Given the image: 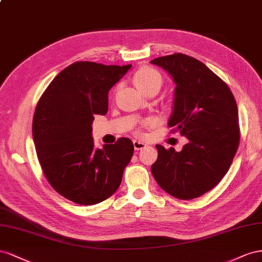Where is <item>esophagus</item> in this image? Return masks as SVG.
<instances>
[{
    "label": "esophagus",
    "instance_id": "esophagus-1",
    "mask_svg": "<svg viewBox=\"0 0 262 262\" xmlns=\"http://www.w3.org/2000/svg\"><path fill=\"white\" fill-rule=\"evenodd\" d=\"M133 144H134V148H135V150H140V149H143L144 147L147 146L145 143H143V141H139L136 139L133 140Z\"/></svg>",
    "mask_w": 262,
    "mask_h": 262
}]
</instances>
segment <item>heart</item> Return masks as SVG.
<instances>
[{
  "mask_svg": "<svg viewBox=\"0 0 262 262\" xmlns=\"http://www.w3.org/2000/svg\"><path fill=\"white\" fill-rule=\"evenodd\" d=\"M134 83L140 90L146 92L148 89L152 86H160L162 83V78L158 71H156L149 67H141L133 76Z\"/></svg>",
  "mask_w": 262,
  "mask_h": 262,
  "instance_id": "1",
  "label": "heart"
}]
</instances>
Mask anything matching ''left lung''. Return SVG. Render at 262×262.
Instances as JSON below:
<instances>
[{
  "mask_svg": "<svg viewBox=\"0 0 262 262\" xmlns=\"http://www.w3.org/2000/svg\"><path fill=\"white\" fill-rule=\"evenodd\" d=\"M176 83L168 126L188 139L181 151L156 145L151 173L160 188L177 199L192 200L215 188L233 162L239 145L238 110L233 93L220 77L183 54L150 61Z\"/></svg>",
  "mask_w": 262,
  "mask_h": 262,
  "instance_id": "1",
  "label": "left lung"
}]
</instances>
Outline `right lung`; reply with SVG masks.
I'll return each instance as SVG.
<instances>
[{
    "instance_id": "obj_1",
    "label": "right lung",
    "mask_w": 262,
    "mask_h": 262,
    "mask_svg": "<svg viewBox=\"0 0 262 262\" xmlns=\"http://www.w3.org/2000/svg\"><path fill=\"white\" fill-rule=\"evenodd\" d=\"M130 67L74 62L51 81L37 103L33 138L42 172L74 203L94 205L113 195L132 159L130 139L99 149L92 138L94 116L107 113L108 91Z\"/></svg>"
}]
</instances>
